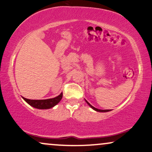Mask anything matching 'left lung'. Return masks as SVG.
<instances>
[{
	"label": "left lung",
	"instance_id": "1",
	"mask_svg": "<svg viewBox=\"0 0 152 152\" xmlns=\"http://www.w3.org/2000/svg\"><path fill=\"white\" fill-rule=\"evenodd\" d=\"M85 101L86 102V103L88 104V105H89V106L91 107L92 109H93V110H95V111H98V112H107V111H110L111 110H109V109H104V110H102V109H97V108H95V107H94L93 106H92L91 104H90L86 100V99H85Z\"/></svg>",
	"mask_w": 152,
	"mask_h": 152
}]
</instances>
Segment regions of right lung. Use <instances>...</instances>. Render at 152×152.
Here are the masks:
<instances>
[{
	"label": "right lung",
	"mask_w": 152,
	"mask_h": 152,
	"mask_svg": "<svg viewBox=\"0 0 152 152\" xmlns=\"http://www.w3.org/2000/svg\"><path fill=\"white\" fill-rule=\"evenodd\" d=\"M62 93H60L57 97L51 99H28L22 97V98L27 102L28 104L36 109H48L53 108L57 105L62 98Z\"/></svg>",
	"instance_id": "obj_1"
}]
</instances>
